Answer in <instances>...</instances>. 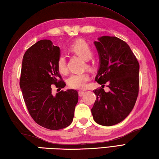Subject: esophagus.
I'll return each instance as SVG.
<instances>
[{
	"instance_id": "1",
	"label": "esophagus",
	"mask_w": 159,
	"mask_h": 159,
	"mask_svg": "<svg viewBox=\"0 0 159 159\" xmlns=\"http://www.w3.org/2000/svg\"><path fill=\"white\" fill-rule=\"evenodd\" d=\"M84 93H85V92H84V91H82V90L79 91V96H83Z\"/></svg>"
}]
</instances>
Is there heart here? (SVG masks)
Wrapping results in <instances>:
<instances>
[{"label": "heart", "mask_w": 159, "mask_h": 159, "mask_svg": "<svg viewBox=\"0 0 159 159\" xmlns=\"http://www.w3.org/2000/svg\"><path fill=\"white\" fill-rule=\"evenodd\" d=\"M70 50L76 55L82 57L85 60H89L92 58L93 55L92 49L86 42L83 40H78L71 46ZM57 68L62 74H66L67 72L66 57L61 55L57 62ZM87 66L90 67V64L87 63ZM89 80V75L87 73L83 74H72L67 79V85L72 89H80L87 86V83Z\"/></svg>", "instance_id": "heart-1"}]
</instances>
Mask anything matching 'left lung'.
Listing matches in <instances>:
<instances>
[{"mask_svg": "<svg viewBox=\"0 0 159 159\" xmlns=\"http://www.w3.org/2000/svg\"><path fill=\"white\" fill-rule=\"evenodd\" d=\"M94 42L100 58L96 81L107 82L110 92L94 89L96 100L92 109L94 121L111 126L121 122L133 110L139 93V64L130 48L116 37L102 36Z\"/></svg>", "mask_w": 159, "mask_h": 159, "instance_id": "1", "label": "left lung"}]
</instances>
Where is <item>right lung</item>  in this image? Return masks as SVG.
Returning <instances> with one entry per match:
<instances>
[{
  "instance_id": "obj_1",
  "label": "right lung",
  "mask_w": 159,
  "mask_h": 159,
  "mask_svg": "<svg viewBox=\"0 0 159 159\" xmlns=\"http://www.w3.org/2000/svg\"><path fill=\"white\" fill-rule=\"evenodd\" d=\"M60 48L42 39L26 50L22 59L20 86L29 114L35 122L50 130H59L72 122L79 93L74 89L52 93V85L63 88L57 62Z\"/></svg>"
}]
</instances>
